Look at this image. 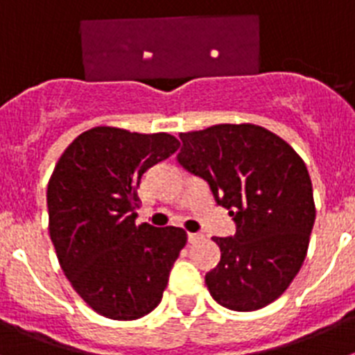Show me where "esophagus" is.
Masks as SVG:
<instances>
[{
  "label": "esophagus",
  "mask_w": 355,
  "mask_h": 355,
  "mask_svg": "<svg viewBox=\"0 0 355 355\" xmlns=\"http://www.w3.org/2000/svg\"><path fill=\"white\" fill-rule=\"evenodd\" d=\"M199 240H202V234L188 233V241H190V243H196V241H199Z\"/></svg>",
  "instance_id": "esophagus-1"
}]
</instances>
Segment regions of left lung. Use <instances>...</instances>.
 I'll list each match as a JSON object with an SVG mask.
<instances>
[{
  "label": "left lung",
  "mask_w": 355,
  "mask_h": 355,
  "mask_svg": "<svg viewBox=\"0 0 355 355\" xmlns=\"http://www.w3.org/2000/svg\"><path fill=\"white\" fill-rule=\"evenodd\" d=\"M180 139V165L208 181L216 205L236 224L234 236L213 238L220 263L206 274L209 293L233 311L268 306L306 259L316 216L306 163L256 124H216Z\"/></svg>",
  "instance_id": "left-lung-1"
}]
</instances>
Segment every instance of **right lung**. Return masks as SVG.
Segmentation results:
<instances>
[{
  "mask_svg": "<svg viewBox=\"0 0 355 355\" xmlns=\"http://www.w3.org/2000/svg\"><path fill=\"white\" fill-rule=\"evenodd\" d=\"M168 133L97 126L72 140L48 184L49 236L69 283L112 320H137L159 304L187 233L135 224L147 168L180 149Z\"/></svg>",
  "mask_w": 355,
  "mask_h": 355,
  "instance_id": "obj_1",
  "label": "right lung"
}]
</instances>
